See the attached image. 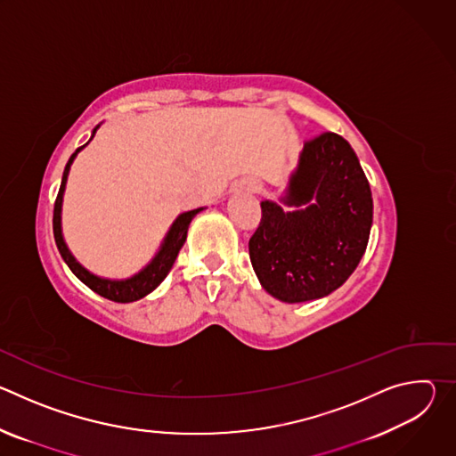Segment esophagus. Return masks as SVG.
<instances>
[{
    "instance_id": "34e87169",
    "label": "esophagus",
    "mask_w": 456,
    "mask_h": 456,
    "mask_svg": "<svg viewBox=\"0 0 456 456\" xmlns=\"http://www.w3.org/2000/svg\"><path fill=\"white\" fill-rule=\"evenodd\" d=\"M243 191H247V192H259L262 191V183H259L257 180H254V178H248L247 182H243V187H241Z\"/></svg>"
}]
</instances>
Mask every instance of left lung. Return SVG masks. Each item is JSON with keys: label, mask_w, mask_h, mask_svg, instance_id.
<instances>
[{"label": "left lung", "mask_w": 456, "mask_h": 456, "mask_svg": "<svg viewBox=\"0 0 456 456\" xmlns=\"http://www.w3.org/2000/svg\"><path fill=\"white\" fill-rule=\"evenodd\" d=\"M280 202H262L248 240L252 269L280 301L332 294L357 269L373 222L370 183L352 146L338 134L308 141Z\"/></svg>", "instance_id": "left-lung-1"}]
</instances>
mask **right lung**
Masks as SVG:
<instances>
[{
	"label": "right lung",
	"instance_id": "obj_1",
	"mask_svg": "<svg viewBox=\"0 0 456 456\" xmlns=\"http://www.w3.org/2000/svg\"><path fill=\"white\" fill-rule=\"evenodd\" d=\"M101 124H97L92 132L90 141L95 137L97 129ZM88 141V142H90ZM88 142L81 148L76 150V153L70 157L67 167H64L62 173V180H61V187L57 192V199H55V206H53V238H55V245L64 259V264L70 267V271L86 285L90 287L94 292H97L99 296L115 301V303H132L137 299H142L144 296H148L150 292H153L162 281L164 278L169 274L175 259L182 248V245L185 243L187 238V229L191 220L197 216L200 211H204V208L199 209H192L187 213L178 215V218L173 222V225L169 227L164 241L160 243L157 254L151 257V262L141 269L137 274H134L132 278H126V280H110V278H101L94 273H90L86 267H83L76 256L70 252L67 241L62 238V227H61V211H62V197H64V187H67V180H69V173L70 167L77 157V153L88 146Z\"/></svg>",
	"mask_w": 456,
	"mask_h": 456
}]
</instances>
